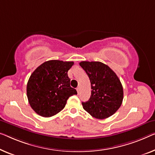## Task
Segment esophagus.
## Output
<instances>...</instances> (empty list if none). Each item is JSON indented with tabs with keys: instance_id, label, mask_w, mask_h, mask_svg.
Masks as SVG:
<instances>
[{
	"instance_id": "1",
	"label": "esophagus",
	"mask_w": 155,
	"mask_h": 155,
	"mask_svg": "<svg viewBox=\"0 0 155 155\" xmlns=\"http://www.w3.org/2000/svg\"><path fill=\"white\" fill-rule=\"evenodd\" d=\"M77 91L78 92V94H79V92H80V87H77Z\"/></svg>"
}]
</instances>
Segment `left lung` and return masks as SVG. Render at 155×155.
Masks as SVG:
<instances>
[{"label": "left lung", "instance_id": "8db88e82", "mask_svg": "<svg viewBox=\"0 0 155 155\" xmlns=\"http://www.w3.org/2000/svg\"><path fill=\"white\" fill-rule=\"evenodd\" d=\"M88 76L91 95L82 102L84 110L97 119H106L118 110L123 100V87L114 71L101 62L82 61L79 63Z\"/></svg>", "mask_w": 155, "mask_h": 155}]
</instances>
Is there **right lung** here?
Here are the masks:
<instances>
[{"mask_svg": "<svg viewBox=\"0 0 155 155\" xmlns=\"http://www.w3.org/2000/svg\"><path fill=\"white\" fill-rule=\"evenodd\" d=\"M74 62L58 60L40 64L30 77L27 97L34 111L42 117L57 114L65 107L70 97L77 92L70 86L68 71Z\"/></svg>", "mask_w": 155, "mask_h": 155, "instance_id": "1", "label": "right lung"}]
</instances>
